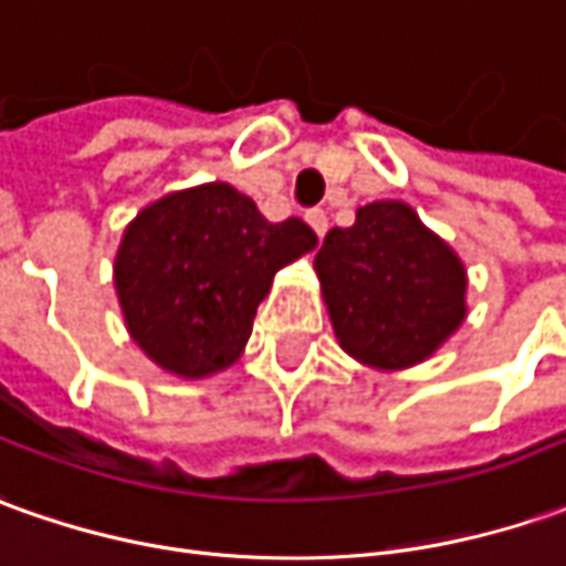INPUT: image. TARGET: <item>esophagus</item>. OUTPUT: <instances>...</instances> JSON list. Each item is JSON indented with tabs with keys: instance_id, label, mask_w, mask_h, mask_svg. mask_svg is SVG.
I'll list each match as a JSON object with an SVG mask.
<instances>
[{
	"instance_id": "obj_1",
	"label": "esophagus",
	"mask_w": 566,
	"mask_h": 566,
	"mask_svg": "<svg viewBox=\"0 0 566 566\" xmlns=\"http://www.w3.org/2000/svg\"><path fill=\"white\" fill-rule=\"evenodd\" d=\"M305 221L311 223V230L317 233V237H324L327 233V227H329V218L321 211V208H311L308 214H305Z\"/></svg>"
}]
</instances>
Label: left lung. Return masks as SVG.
<instances>
[{
    "mask_svg": "<svg viewBox=\"0 0 566 566\" xmlns=\"http://www.w3.org/2000/svg\"><path fill=\"white\" fill-rule=\"evenodd\" d=\"M336 339L358 361L398 370L430 358L464 321V264L405 202L358 208L317 252Z\"/></svg>",
    "mask_w": 566,
    "mask_h": 566,
    "instance_id": "8db88e82",
    "label": "left lung"
}]
</instances>
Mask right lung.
<instances>
[{"instance_id":"right-lung-1","label":"right lung","mask_w":566,"mask_h":566,"mask_svg":"<svg viewBox=\"0 0 566 566\" xmlns=\"http://www.w3.org/2000/svg\"><path fill=\"white\" fill-rule=\"evenodd\" d=\"M317 245L308 223H271L227 184L170 192L136 214L115 286L136 345L177 377L237 361L274 274Z\"/></svg>"}]
</instances>
